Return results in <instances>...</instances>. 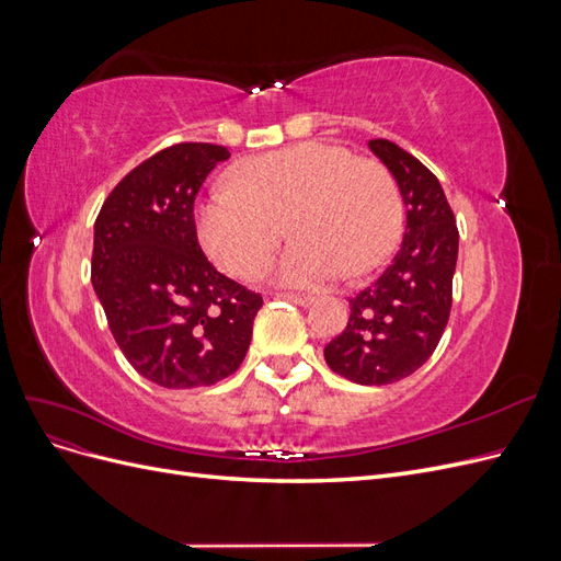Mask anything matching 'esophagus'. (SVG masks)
Returning <instances> with one entry per match:
<instances>
[{"mask_svg": "<svg viewBox=\"0 0 561 561\" xmlns=\"http://www.w3.org/2000/svg\"><path fill=\"white\" fill-rule=\"evenodd\" d=\"M280 299H287L293 304H299V307H309V304H313V297L311 295H295V293H283L278 295Z\"/></svg>", "mask_w": 561, "mask_h": 561, "instance_id": "obj_1", "label": "esophagus"}]
</instances>
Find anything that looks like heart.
I'll return each instance as SVG.
<instances>
[{"label":"heart","mask_w":561,"mask_h":561,"mask_svg":"<svg viewBox=\"0 0 561 561\" xmlns=\"http://www.w3.org/2000/svg\"><path fill=\"white\" fill-rule=\"evenodd\" d=\"M274 268L283 285L313 287L363 276L393 252L402 203L393 178L348 149L299 142L241 161L231 186L198 203L196 231L210 257L239 278L260 276L283 241Z\"/></svg>","instance_id":"heart-1"}]
</instances>
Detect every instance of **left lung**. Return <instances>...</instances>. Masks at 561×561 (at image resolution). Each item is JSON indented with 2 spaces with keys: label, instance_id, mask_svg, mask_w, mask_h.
Listing matches in <instances>:
<instances>
[{
  "label": "left lung",
  "instance_id": "left-lung-1",
  "mask_svg": "<svg viewBox=\"0 0 561 561\" xmlns=\"http://www.w3.org/2000/svg\"><path fill=\"white\" fill-rule=\"evenodd\" d=\"M369 149L398 184L407 227L390 266L348 299V325L325 346V363L348 381L386 386L414 375L443 339L458 229L443 186L426 165L388 140H369Z\"/></svg>",
  "mask_w": 561,
  "mask_h": 561
}]
</instances>
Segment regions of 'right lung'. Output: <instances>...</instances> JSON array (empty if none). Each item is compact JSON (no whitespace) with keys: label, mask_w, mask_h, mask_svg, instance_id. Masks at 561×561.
<instances>
[{"label":"right lung","mask_w":561,"mask_h":561,"mask_svg":"<svg viewBox=\"0 0 561 561\" xmlns=\"http://www.w3.org/2000/svg\"><path fill=\"white\" fill-rule=\"evenodd\" d=\"M227 147L173 145L130 171L93 227V290L133 369L163 388H201L241 367L262 297L208 262L194 201Z\"/></svg>","instance_id":"add662e5"}]
</instances>
